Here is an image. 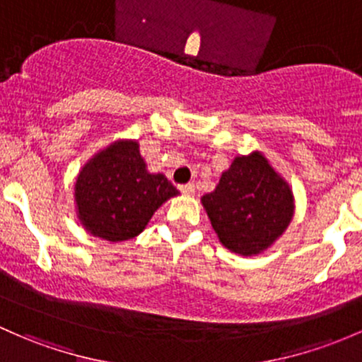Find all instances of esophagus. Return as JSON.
<instances>
[{"label": "esophagus", "mask_w": 362, "mask_h": 362, "mask_svg": "<svg viewBox=\"0 0 362 362\" xmlns=\"http://www.w3.org/2000/svg\"><path fill=\"white\" fill-rule=\"evenodd\" d=\"M180 192L185 194V196H194L196 189H194V184H185V185H180Z\"/></svg>", "instance_id": "34e87169"}]
</instances>
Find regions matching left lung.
<instances>
[{"mask_svg":"<svg viewBox=\"0 0 362 362\" xmlns=\"http://www.w3.org/2000/svg\"><path fill=\"white\" fill-rule=\"evenodd\" d=\"M201 203L218 241L241 257L271 248L295 215L291 185L260 151L235 156Z\"/></svg>","mask_w":362,"mask_h":362,"instance_id":"1","label":"left lung"}]
</instances>
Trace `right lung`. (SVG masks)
Here are the masks:
<instances>
[{
	"mask_svg": "<svg viewBox=\"0 0 362 362\" xmlns=\"http://www.w3.org/2000/svg\"><path fill=\"white\" fill-rule=\"evenodd\" d=\"M178 194L165 175L147 170L139 140L119 139L95 152L76 175V215L93 238L128 241Z\"/></svg>",
	"mask_w": 362,
	"mask_h": 362,
	"instance_id": "obj_1",
	"label": "right lung"
}]
</instances>
